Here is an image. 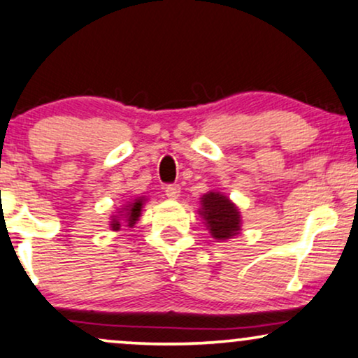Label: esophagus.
Wrapping results in <instances>:
<instances>
[{
    "instance_id": "1",
    "label": "esophagus",
    "mask_w": 358,
    "mask_h": 358,
    "mask_svg": "<svg viewBox=\"0 0 358 358\" xmlns=\"http://www.w3.org/2000/svg\"><path fill=\"white\" fill-rule=\"evenodd\" d=\"M164 192H166V196L171 197V199H178L180 192L179 184H167V186L164 187Z\"/></svg>"
}]
</instances>
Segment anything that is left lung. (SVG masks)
<instances>
[{
  "label": "left lung",
  "instance_id": "left-lung-1",
  "mask_svg": "<svg viewBox=\"0 0 358 358\" xmlns=\"http://www.w3.org/2000/svg\"><path fill=\"white\" fill-rule=\"evenodd\" d=\"M203 214L206 224L216 239H228L236 236L239 231V211L226 196L220 192H209L201 197Z\"/></svg>",
  "mask_w": 358,
  "mask_h": 358
}]
</instances>
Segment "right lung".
Returning a JSON list of instances; mask_svg holds the SVG:
<instances>
[{
    "instance_id": "right-lung-1",
    "label": "right lung",
    "mask_w": 358,
    "mask_h": 358,
    "mask_svg": "<svg viewBox=\"0 0 358 358\" xmlns=\"http://www.w3.org/2000/svg\"><path fill=\"white\" fill-rule=\"evenodd\" d=\"M125 208H127V213L122 214V216L127 217L129 226H134V224H136V221L138 220V216H141V211H142V199H136V201H134V203H130L129 206H125ZM112 228L115 229V231L120 228V222H119V220H117V217H113Z\"/></svg>"
}]
</instances>
